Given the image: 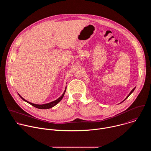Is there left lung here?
Returning <instances> with one entry per match:
<instances>
[{"instance_id":"obj_1","label":"left lung","mask_w":151,"mask_h":151,"mask_svg":"<svg viewBox=\"0 0 151 151\" xmlns=\"http://www.w3.org/2000/svg\"><path fill=\"white\" fill-rule=\"evenodd\" d=\"M134 89H133V90H132V91H131V92H130V94H128V96H127V97H126V99H127V98H128V97H129V96H130V94H132V93H133V91H134Z\"/></svg>"}]
</instances>
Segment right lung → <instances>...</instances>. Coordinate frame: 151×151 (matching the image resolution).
Here are the masks:
<instances>
[{"mask_svg": "<svg viewBox=\"0 0 151 151\" xmlns=\"http://www.w3.org/2000/svg\"><path fill=\"white\" fill-rule=\"evenodd\" d=\"M66 90H65V91H64V93H63L62 96H60L58 99H57L56 100L53 101H52V102H50V103H49L44 104H34V103H30V102H29V101H28L24 99H23V98L22 97H21L20 95H19V94H18V95L19 96V97H20L21 99H22L24 101H25L27 102L28 103L30 104L32 106H34V107H36V108H38V109H47L51 108V107H52L53 106H55V105H56L58 102H60V101L61 100V99H63V96H64V94H65Z\"/></svg>", "mask_w": 151, "mask_h": 151, "instance_id": "obj_1", "label": "right lung"}]
</instances>
